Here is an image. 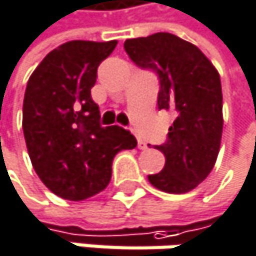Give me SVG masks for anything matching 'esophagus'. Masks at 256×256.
Instances as JSON below:
<instances>
[{
    "label": "esophagus",
    "mask_w": 256,
    "mask_h": 256,
    "mask_svg": "<svg viewBox=\"0 0 256 256\" xmlns=\"http://www.w3.org/2000/svg\"><path fill=\"white\" fill-rule=\"evenodd\" d=\"M138 148L140 150H147L148 148V144L146 141H142L141 138H138Z\"/></svg>",
    "instance_id": "34e87169"
}]
</instances>
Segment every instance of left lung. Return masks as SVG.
I'll return each instance as SVG.
<instances>
[{"instance_id": "8db88e82", "label": "left lung", "mask_w": 256, "mask_h": 256, "mask_svg": "<svg viewBox=\"0 0 256 256\" xmlns=\"http://www.w3.org/2000/svg\"><path fill=\"white\" fill-rule=\"evenodd\" d=\"M124 50L140 68L156 73L159 109L176 112L166 141L156 146L165 166L148 182L168 194H186L207 178L218 159L224 127L220 76L195 44L170 32L129 38Z\"/></svg>"}]
</instances>
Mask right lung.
<instances>
[{
    "mask_svg": "<svg viewBox=\"0 0 256 256\" xmlns=\"http://www.w3.org/2000/svg\"><path fill=\"white\" fill-rule=\"evenodd\" d=\"M116 42H67L32 72L24 97L22 129L34 171L60 198L82 201L102 192L121 150L136 147L120 126L103 127L91 98L97 68Z\"/></svg>",
    "mask_w": 256,
    "mask_h": 256,
    "instance_id": "obj_1",
    "label": "right lung"
}]
</instances>
